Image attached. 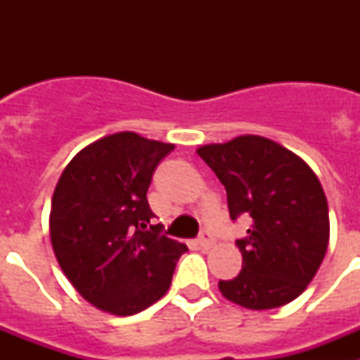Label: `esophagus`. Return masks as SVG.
<instances>
[{
	"label": "esophagus",
	"instance_id": "34e87169",
	"mask_svg": "<svg viewBox=\"0 0 360 360\" xmlns=\"http://www.w3.org/2000/svg\"><path fill=\"white\" fill-rule=\"evenodd\" d=\"M198 245H200V249H211L212 245H214V238H212L211 232L207 231H202V234L198 236Z\"/></svg>",
	"mask_w": 360,
	"mask_h": 360
}]
</instances>
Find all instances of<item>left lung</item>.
<instances>
[{
    "label": "left lung",
    "mask_w": 360,
    "mask_h": 360,
    "mask_svg": "<svg viewBox=\"0 0 360 360\" xmlns=\"http://www.w3.org/2000/svg\"><path fill=\"white\" fill-rule=\"evenodd\" d=\"M227 191L229 214L252 218L236 241L241 272L219 292L250 310H269L303 294L328 249V202L319 178L290 149L257 135L196 149Z\"/></svg>",
    "instance_id": "obj_1"
}]
</instances>
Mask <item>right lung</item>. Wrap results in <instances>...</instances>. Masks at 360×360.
I'll list each match as a JSON object with an SVG mask.
<instances>
[{"mask_svg":"<svg viewBox=\"0 0 360 360\" xmlns=\"http://www.w3.org/2000/svg\"><path fill=\"white\" fill-rule=\"evenodd\" d=\"M173 149L133 131L113 133L81 149L57 182L53 252L75 290L98 310L133 316L157 303L187 250L149 225V184Z\"/></svg>","mask_w":360,"mask_h":360,"instance_id":"1","label":"right lung"}]
</instances>
